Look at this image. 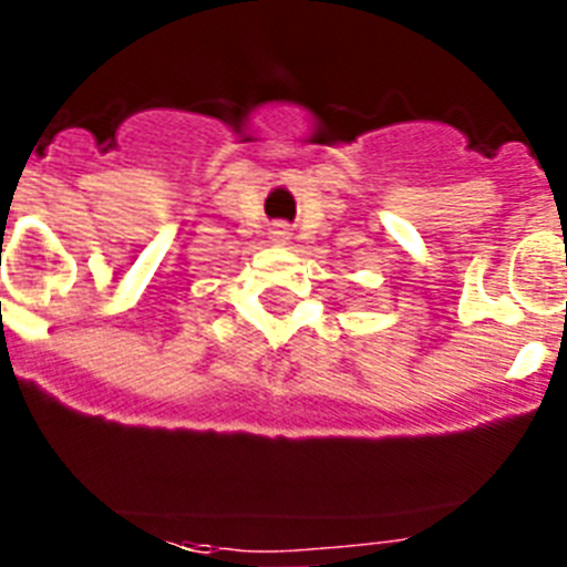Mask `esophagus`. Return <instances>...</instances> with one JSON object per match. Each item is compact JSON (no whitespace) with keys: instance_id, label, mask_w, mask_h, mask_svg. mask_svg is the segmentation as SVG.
Returning <instances> with one entry per match:
<instances>
[{"instance_id":"obj_1","label":"esophagus","mask_w":567,"mask_h":567,"mask_svg":"<svg viewBox=\"0 0 567 567\" xmlns=\"http://www.w3.org/2000/svg\"><path fill=\"white\" fill-rule=\"evenodd\" d=\"M289 229L287 224H275L272 229H269V244H275V247H287L289 244Z\"/></svg>"}]
</instances>
